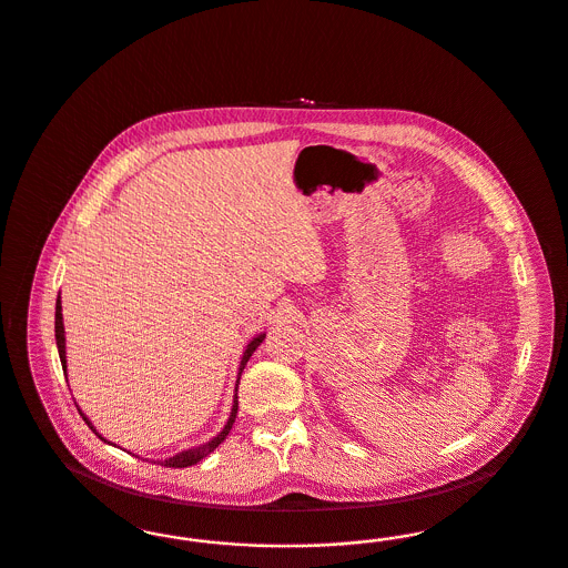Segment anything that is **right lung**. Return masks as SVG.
<instances>
[{
	"mask_svg": "<svg viewBox=\"0 0 568 568\" xmlns=\"http://www.w3.org/2000/svg\"><path fill=\"white\" fill-rule=\"evenodd\" d=\"M54 338H57V349H59V357H61V366H63V371H65V336H63V317H61V300H57V306H54ZM266 338V334H260V336H255L248 345H246V349H244L243 359H241V371H239V381H241V375H243L244 366H246V362H248V357H251V353L255 352L257 347H260V343ZM236 392H239V383H236ZM82 415V410H79ZM236 413H239V394H234V405H232V413H230V419H227V424H225V428L221 430V433L216 434L215 438H211L209 443H204V445H200V447H193V449H187V452H181V454H176V456H172V458L163 459V466H168V468H187L191 464H197L200 459L206 458L211 452H215L216 447L225 440V436L227 433L232 430V426H234V419H236ZM82 419L87 422V426L95 433V428L91 426V422L82 415ZM98 434V433H95ZM100 436V434H98ZM102 438V436H100ZM102 440H106V438H102Z\"/></svg>",
	"mask_w": 568,
	"mask_h": 568,
	"instance_id": "obj_1",
	"label": "right lung"
}]
</instances>
